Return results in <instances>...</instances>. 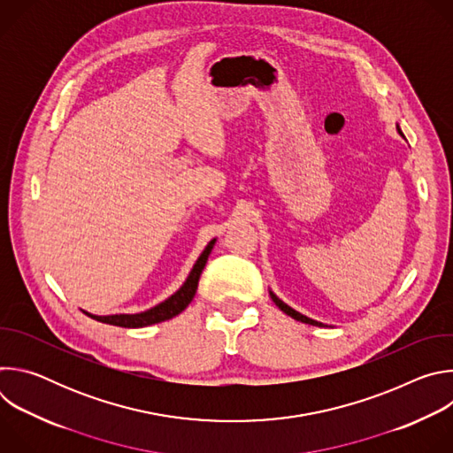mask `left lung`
<instances>
[{
	"label": "left lung",
	"mask_w": 453,
	"mask_h": 453,
	"mask_svg": "<svg viewBox=\"0 0 453 453\" xmlns=\"http://www.w3.org/2000/svg\"><path fill=\"white\" fill-rule=\"evenodd\" d=\"M396 131H398V134L405 140V134L402 133V128H400V125L396 123ZM269 296H271V299L276 303V306L283 311V313H287V315H290L292 319H296V320H299V322H304V325H311V326H319V328H328V325H322V322H319V320H315V319H310V317H306V315H303V313H299L297 310H294L292 306H288L287 303H283L271 288H269Z\"/></svg>",
	"instance_id": "left-lung-1"
}]
</instances>
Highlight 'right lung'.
Instances as JSON below:
<instances>
[{"label": "right lung", "mask_w": 453, "mask_h": 453, "mask_svg": "<svg viewBox=\"0 0 453 453\" xmlns=\"http://www.w3.org/2000/svg\"><path fill=\"white\" fill-rule=\"evenodd\" d=\"M217 238H213L206 247L204 250L201 252V256L197 257L196 265L191 267L186 281L180 285V288L177 292H173L168 299L161 301L159 304L145 310V311H140V313H114V315H95V313H89L86 310H82L86 315H89L91 319L95 320H100V322H105V325H112V326H121V328H143V326H150V325H156V322H163V320H168L175 315H179L193 299V296H196L197 292V285H199V278L206 267V262L208 257L213 250V245H215Z\"/></svg>", "instance_id": "obj_1"}]
</instances>
